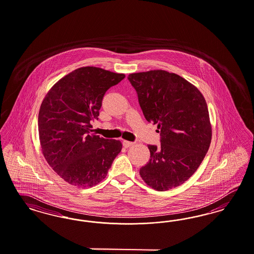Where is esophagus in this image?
<instances>
[{
  "label": "esophagus",
  "mask_w": 254,
  "mask_h": 254,
  "mask_svg": "<svg viewBox=\"0 0 254 254\" xmlns=\"http://www.w3.org/2000/svg\"><path fill=\"white\" fill-rule=\"evenodd\" d=\"M123 146L125 147V148H129V147H131L132 146L133 144H134V142H131V141H127V140H123Z\"/></svg>",
  "instance_id": "1"
}]
</instances>
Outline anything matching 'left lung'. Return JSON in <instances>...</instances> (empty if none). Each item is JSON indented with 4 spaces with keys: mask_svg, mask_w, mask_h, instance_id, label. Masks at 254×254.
<instances>
[{
    "mask_svg": "<svg viewBox=\"0 0 254 254\" xmlns=\"http://www.w3.org/2000/svg\"><path fill=\"white\" fill-rule=\"evenodd\" d=\"M142 112L157 124L161 145H149L150 158L139 170L150 188L166 191L197 170L210 147L212 128L204 97L183 77L166 70L131 73Z\"/></svg>",
    "mask_w": 254,
    "mask_h": 254,
    "instance_id": "1",
    "label": "left lung"
}]
</instances>
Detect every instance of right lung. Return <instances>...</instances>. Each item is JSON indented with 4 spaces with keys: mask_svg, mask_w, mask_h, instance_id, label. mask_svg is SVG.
I'll return each mask as SVG.
<instances>
[{
    "mask_svg": "<svg viewBox=\"0 0 254 254\" xmlns=\"http://www.w3.org/2000/svg\"><path fill=\"white\" fill-rule=\"evenodd\" d=\"M125 75L96 66L79 67L63 77L44 98L38 113L42 153L71 186L92 188L102 182L122 142L91 133L105 92Z\"/></svg>",
    "mask_w": 254,
    "mask_h": 254,
    "instance_id": "right-lung-1",
    "label": "right lung"
}]
</instances>
